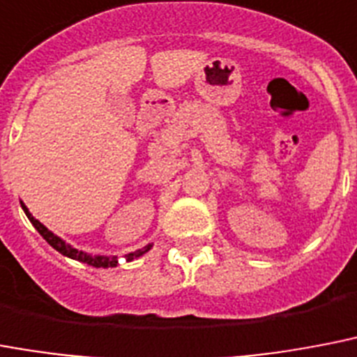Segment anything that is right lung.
<instances>
[{
    "label": "right lung",
    "instance_id": "1",
    "mask_svg": "<svg viewBox=\"0 0 357 357\" xmlns=\"http://www.w3.org/2000/svg\"><path fill=\"white\" fill-rule=\"evenodd\" d=\"M22 208H24L25 215L29 218V221L33 223V227L40 232V236H42V238H44L45 241L51 245V247H53V249L59 250L61 255L68 256V258H71V259H79V261H82V264L93 265V267H116V265H118V258H116V256H112V258H108V256H90V255H86V252H82V250L73 249L71 245H68L66 241H62L59 236H55V234L51 232V230H47L44 225L40 223L38 219H34L33 215L29 213V210L25 208L24 202H22ZM149 249H151V245H147V247L136 250V252L125 255V261H132V259L139 258V256L145 255V252H147Z\"/></svg>",
    "mask_w": 357,
    "mask_h": 357
}]
</instances>
